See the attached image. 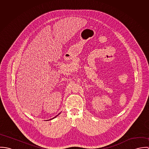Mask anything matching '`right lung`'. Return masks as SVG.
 Returning a JSON list of instances; mask_svg holds the SVG:
<instances>
[{"mask_svg":"<svg viewBox=\"0 0 149 149\" xmlns=\"http://www.w3.org/2000/svg\"><path fill=\"white\" fill-rule=\"evenodd\" d=\"M60 113H59V114H60ZM59 114H58V115H59ZM56 116H55V117H54V118H56ZM53 118H52V119H53Z\"/></svg>","mask_w":149,"mask_h":149,"instance_id":"1","label":"right lung"}]
</instances>
